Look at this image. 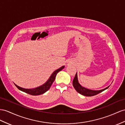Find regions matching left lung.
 <instances>
[{
	"label": "left lung",
	"mask_w": 125,
	"mask_h": 125,
	"mask_svg": "<svg viewBox=\"0 0 125 125\" xmlns=\"http://www.w3.org/2000/svg\"><path fill=\"white\" fill-rule=\"evenodd\" d=\"M73 85L74 87L75 90L79 92V94H80L82 95H83L84 96H87V97H91V96H94L95 95H97V94H99L100 92L104 91L105 90V89H108L109 87L105 88V89H102L101 90H89V89H86L84 87H82V86L79 83L78 80V78H77V73H76V74L74 76V78L73 80Z\"/></svg>",
	"instance_id": "1"
}]
</instances>
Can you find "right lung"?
Listing matches in <instances>:
<instances>
[{"instance_id":"add662e5","label":"right lung","mask_w":125,"mask_h":125,"mask_svg":"<svg viewBox=\"0 0 125 125\" xmlns=\"http://www.w3.org/2000/svg\"><path fill=\"white\" fill-rule=\"evenodd\" d=\"M64 68V66H63L61 67V68H60V69L55 70V71L52 73V74L51 75V76H50V79L48 80V81L45 83L44 84L40 86V87H39L34 88V89H24L23 88H21L15 84V85H16V87L19 89V90L26 92V93H27L28 94H30L31 95H40L42 94H43L45 93V92H46L47 90H49V89L50 88L51 86L52 85L53 82L54 81V80H55V79L57 73L59 72H60V71H61V70Z\"/></svg>"}]
</instances>
